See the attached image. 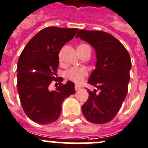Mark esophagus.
<instances>
[{
    "label": "esophagus",
    "instance_id": "34e87169",
    "mask_svg": "<svg viewBox=\"0 0 148 148\" xmlns=\"http://www.w3.org/2000/svg\"><path fill=\"white\" fill-rule=\"evenodd\" d=\"M81 89V87L79 86V85H78V84H76V85H75V90H79Z\"/></svg>",
    "mask_w": 148,
    "mask_h": 148
}]
</instances>
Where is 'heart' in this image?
I'll list each match as a JSON object with an SVG mask.
<instances>
[{
  "label": "heart",
  "instance_id": "1",
  "mask_svg": "<svg viewBox=\"0 0 148 148\" xmlns=\"http://www.w3.org/2000/svg\"><path fill=\"white\" fill-rule=\"evenodd\" d=\"M79 46H88L87 45H81ZM87 70L84 68H72L66 73V77L69 80L73 81L76 83L82 82L84 77L87 75Z\"/></svg>",
  "mask_w": 148,
  "mask_h": 148
}]
</instances>
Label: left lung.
Wrapping results in <instances>:
<instances>
[{
    "label": "left lung",
    "mask_w": 148,
    "mask_h": 148,
    "mask_svg": "<svg viewBox=\"0 0 148 148\" xmlns=\"http://www.w3.org/2000/svg\"><path fill=\"white\" fill-rule=\"evenodd\" d=\"M78 37L94 49L97 58L96 69L88 79V83L97 89L88 90L89 97L82 111L91 123H108L119 112L127 97L130 57L121 42L106 32L80 30Z\"/></svg>",
    "instance_id": "obj_1"
}]
</instances>
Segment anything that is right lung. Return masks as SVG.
I'll return each instance as SVG.
<instances>
[{
	"mask_svg": "<svg viewBox=\"0 0 148 148\" xmlns=\"http://www.w3.org/2000/svg\"><path fill=\"white\" fill-rule=\"evenodd\" d=\"M77 28L49 27L38 32L27 42L17 65V87L21 104L26 115L34 122L49 124L58 119L61 105L75 93V84L57 78L60 49L71 40ZM59 82L55 91H50L52 81ZM57 84V83H56Z\"/></svg>",
	"mask_w": 148,
	"mask_h": 148,
	"instance_id": "1",
	"label": "right lung"
}]
</instances>
